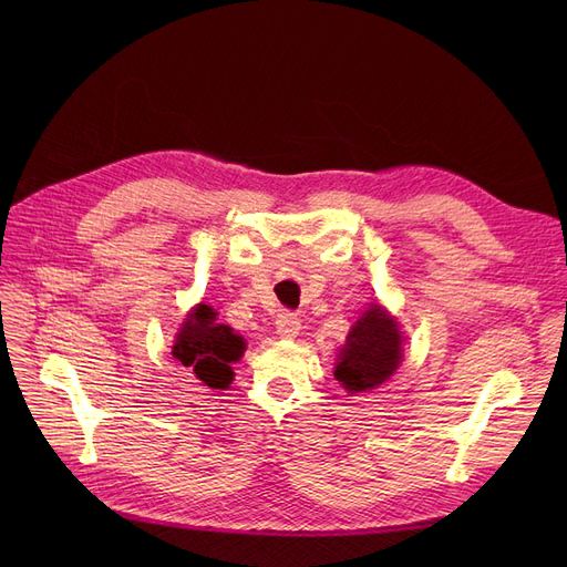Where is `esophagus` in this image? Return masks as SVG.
I'll return each instance as SVG.
<instances>
[{
  "mask_svg": "<svg viewBox=\"0 0 567 567\" xmlns=\"http://www.w3.org/2000/svg\"><path fill=\"white\" fill-rule=\"evenodd\" d=\"M276 329L282 338H296L301 331V321L293 312H280L276 319Z\"/></svg>",
  "mask_w": 567,
  "mask_h": 567,
  "instance_id": "esophagus-1",
  "label": "esophagus"
}]
</instances>
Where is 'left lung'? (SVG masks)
Listing matches in <instances>:
<instances>
[{
  "instance_id": "obj_1",
  "label": "left lung",
  "mask_w": 567,
  "mask_h": 567,
  "mask_svg": "<svg viewBox=\"0 0 567 567\" xmlns=\"http://www.w3.org/2000/svg\"><path fill=\"white\" fill-rule=\"evenodd\" d=\"M400 326L379 303H372L351 326L333 374L347 393H368L389 381L400 368Z\"/></svg>"
}]
</instances>
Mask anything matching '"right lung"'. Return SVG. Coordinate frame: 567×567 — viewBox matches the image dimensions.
Returning a JSON list of instances; mask_svg holds the SVG:
<instances>
[{"instance_id":"1","label":"right lung","mask_w":567,"mask_h":567,"mask_svg":"<svg viewBox=\"0 0 567 567\" xmlns=\"http://www.w3.org/2000/svg\"><path fill=\"white\" fill-rule=\"evenodd\" d=\"M212 306H195L176 333L172 355L208 389H229L231 363L244 355L246 342L229 326L218 323Z\"/></svg>"}]
</instances>
